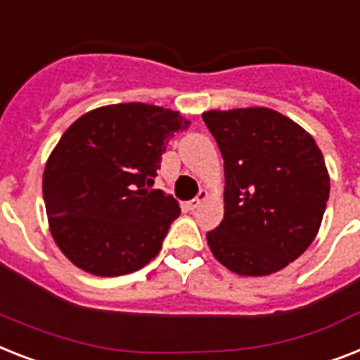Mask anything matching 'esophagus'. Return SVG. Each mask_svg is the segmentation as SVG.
Instances as JSON below:
<instances>
[{"label":"esophagus","mask_w":360,"mask_h":360,"mask_svg":"<svg viewBox=\"0 0 360 360\" xmlns=\"http://www.w3.org/2000/svg\"><path fill=\"white\" fill-rule=\"evenodd\" d=\"M207 198H209V192H207V190H201L200 195H198L195 200H192V201H188V203H186V209H188V210H195V209H198V207L201 205V203H203V201L207 200Z\"/></svg>","instance_id":"34e87169"}]
</instances>
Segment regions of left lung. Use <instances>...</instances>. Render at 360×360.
I'll use <instances>...</instances> for the list:
<instances>
[{"label":"left lung","instance_id":"obj_1","mask_svg":"<svg viewBox=\"0 0 360 360\" xmlns=\"http://www.w3.org/2000/svg\"><path fill=\"white\" fill-rule=\"evenodd\" d=\"M224 157V220L207 233L212 255L238 276L262 277L296 261L322 226L329 172L314 139L268 107L207 110Z\"/></svg>","mask_w":360,"mask_h":360}]
</instances>
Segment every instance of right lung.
Masks as SVG:
<instances>
[{
    "instance_id": "1",
    "label": "right lung",
    "mask_w": 360,
    "mask_h": 360,
    "mask_svg": "<svg viewBox=\"0 0 360 360\" xmlns=\"http://www.w3.org/2000/svg\"><path fill=\"white\" fill-rule=\"evenodd\" d=\"M188 125L177 110L116 103L64 131L46 160L42 192L49 233L72 264L116 277L157 257L181 209L151 186L166 144Z\"/></svg>"
}]
</instances>
